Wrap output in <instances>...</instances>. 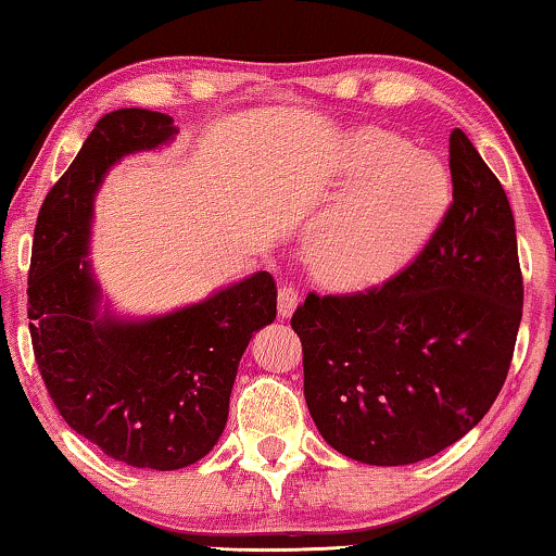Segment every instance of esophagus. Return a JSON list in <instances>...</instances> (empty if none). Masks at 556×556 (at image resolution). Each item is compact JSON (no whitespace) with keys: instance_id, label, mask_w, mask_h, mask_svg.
Listing matches in <instances>:
<instances>
[{"instance_id":"34e87169","label":"esophagus","mask_w":556,"mask_h":556,"mask_svg":"<svg viewBox=\"0 0 556 556\" xmlns=\"http://www.w3.org/2000/svg\"><path fill=\"white\" fill-rule=\"evenodd\" d=\"M296 302H300V292H296L292 285L279 287V292H277L279 317H292V312L296 309Z\"/></svg>"}]
</instances>
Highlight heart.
I'll return each mask as SVG.
<instances>
[{"mask_svg": "<svg viewBox=\"0 0 556 556\" xmlns=\"http://www.w3.org/2000/svg\"><path fill=\"white\" fill-rule=\"evenodd\" d=\"M345 193L312 224L304 260L332 289L380 285L408 267L448 214L445 166L408 140L355 130L338 161Z\"/></svg>", "mask_w": 556, "mask_h": 556, "instance_id": "1", "label": "heart"}]
</instances>
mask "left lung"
Returning <instances> with one entry per match:
<instances>
[{
    "label": "left lung",
    "instance_id": "left-lung-1",
    "mask_svg": "<svg viewBox=\"0 0 556 556\" xmlns=\"http://www.w3.org/2000/svg\"><path fill=\"white\" fill-rule=\"evenodd\" d=\"M453 203L410 267L359 294H309L292 315L319 435L370 466L431 458L494 405L523 285L509 199L464 130L448 138Z\"/></svg>",
    "mask_w": 556,
    "mask_h": 556
}]
</instances>
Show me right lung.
Masks as SVG:
<instances>
[{"instance_id":"obj_1","label":"right lung","mask_w":556,"mask_h":556,"mask_svg":"<svg viewBox=\"0 0 556 556\" xmlns=\"http://www.w3.org/2000/svg\"><path fill=\"white\" fill-rule=\"evenodd\" d=\"M176 132L166 113L103 115L47 193L27 281L35 359L60 416L105 456L155 471L191 466L214 448L239 359L277 317L269 271L166 315L123 317L103 304L88 260L100 186L125 155L155 151Z\"/></svg>"}]
</instances>
